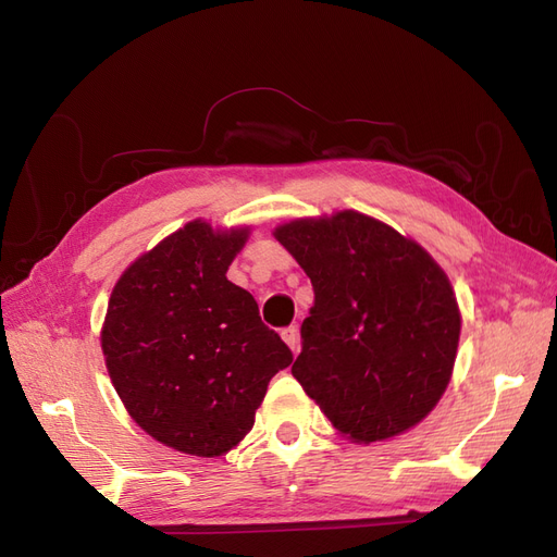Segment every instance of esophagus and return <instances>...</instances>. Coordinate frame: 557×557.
<instances>
[{
    "instance_id": "34e87169",
    "label": "esophagus",
    "mask_w": 557,
    "mask_h": 557,
    "mask_svg": "<svg viewBox=\"0 0 557 557\" xmlns=\"http://www.w3.org/2000/svg\"><path fill=\"white\" fill-rule=\"evenodd\" d=\"M281 336H283V342L290 346L293 352H299V330H297V325L285 327V330L281 332Z\"/></svg>"
}]
</instances>
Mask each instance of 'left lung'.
Returning a JSON list of instances; mask_svg holds the SVG:
<instances>
[{
  "instance_id": "8db88e82",
  "label": "left lung",
  "mask_w": 557,
  "mask_h": 557,
  "mask_svg": "<svg viewBox=\"0 0 557 557\" xmlns=\"http://www.w3.org/2000/svg\"><path fill=\"white\" fill-rule=\"evenodd\" d=\"M313 285L293 376L358 444L420 423L444 395L460 339L453 288L428 252L358 211L281 225Z\"/></svg>"
}]
</instances>
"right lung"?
Returning <instances> with one entry per match:
<instances>
[{
    "label": "right lung",
    "mask_w": 557,
    "mask_h": 557,
    "mask_svg": "<svg viewBox=\"0 0 557 557\" xmlns=\"http://www.w3.org/2000/svg\"><path fill=\"white\" fill-rule=\"evenodd\" d=\"M248 230L193 221L125 269L102 350L129 416L153 440L215 458L256 423L267 385L293 362L258 301L227 281Z\"/></svg>",
    "instance_id": "right-lung-1"
}]
</instances>
